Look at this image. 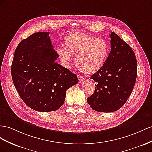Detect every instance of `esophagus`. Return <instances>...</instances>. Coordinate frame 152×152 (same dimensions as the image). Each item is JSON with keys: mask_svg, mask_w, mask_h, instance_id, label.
Here are the masks:
<instances>
[{"mask_svg": "<svg viewBox=\"0 0 152 152\" xmlns=\"http://www.w3.org/2000/svg\"><path fill=\"white\" fill-rule=\"evenodd\" d=\"M77 78H78V80H79V82H80V83H81V82L85 80L84 77H83V76H81V75H77Z\"/></svg>", "mask_w": 152, "mask_h": 152, "instance_id": "esophagus-1", "label": "esophagus"}]
</instances>
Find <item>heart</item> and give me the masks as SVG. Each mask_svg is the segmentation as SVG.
Segmentation results:
<instances>
[{
    "instance_id": "obj_1",
    "label": "heart",
    "mask_w": 152,
    "mask_h": 152,
    "mask_svg": "<svg viewBox=\"0 0 152 152\" xmlns=\"http://www.w3.org/2000/svg\"><path fill=\"white\" fill-rule=\"evenodd\" d=\"M61 44L57 53L62 64L68 66L75 56L77 66L85 73H94L101 69L110 52L108 43L103 39L77 33L69 35Z\"/></svg>"
}]
</instances>
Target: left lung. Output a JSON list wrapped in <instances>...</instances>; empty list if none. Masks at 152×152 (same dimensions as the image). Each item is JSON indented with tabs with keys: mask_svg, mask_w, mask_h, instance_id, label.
<instances>
[{
	"mask_svg": "<svg viewBox=\"0 0 152 152\" xmlns=\"http://www.w3.org/2000/svg\"><path fill=\"white\" fill-rule=\"evenodd\" d=\"M111 51L102 67L91 76L94 93L86 99L91 108L110 113L122 107L131 95L137 77V60L132 49L111 32Z\"/></svg>",
	"mask_w": 152,
	"mask_h": 152,
	"instance_id": "left-lung-1",
	"label": "left lung"
}]
</instances>
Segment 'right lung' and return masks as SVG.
Masks as SVG:
<instances>
[{"label":"right lung","instance_id":"1","mask_svg":"<svg viewBox=\"0 0 152 152\" xmlns=\"http://www.w3.org/2000/svg\"><path fill=\"white\" fill-rule=\"evenodd\" d=\"M49 32H36L21 41L15 51L11 76L21 99L32 110L56 111L62 106L66 90L78 83L75 74L55 60Z\"/></svg>","mask_w":152,"mask_h":152}]
</instances>
